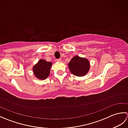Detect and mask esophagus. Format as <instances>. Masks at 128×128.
Wrapping results in <instances>:
<instances>
[{
	"instance_id": "esophagus-1",
	"label": "esophagus",
	"mask_w": 128,
	"mask_h": 128,
	"mask_svg": "<svg viewBox=\"0 0 128 128\" xmlns=\"http://www.w3.org/2000/svg\"><path fill=\"white\" fill-rule=\"evenodd\" d=\"M56 61L58 62H61L62 59H56Z\"/></svg>"
}]
</instances>
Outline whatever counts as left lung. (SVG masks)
Instances as JSON below:
<instances>
[{"mask_svg":"<svg viewBox=\"0 0 128 128\" xmlns=\"http://www.w3.org/2000/svg\"><path fill=\"white\" fill-rule=\"evenodd\" d=\"M70 72L76 76H83L88 74L90 68L88 59L76 56L68 63Z\"/></svg>","mask_w":128,"mask_h":128,"instance_id":"obj_1","label":"left lung"}]
</instances>
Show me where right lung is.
I'll return each mask as SVG.
<instances>
[{"label":"right lung","mask_w":128,"mask_h":128,"mask_svg":"<svg viewBox=\"0 0 128 128\" xmlns=\"http://www.w3.org/2000/svg\"><path fill=\"white\" fill-rule=\"evenodd\" d=\"M52 62H47L44 59H40L33 66V72L36 78L40 80L47 78L50 74Z\"/></svg>","instance_id":"add662e5"}]
</instances>
